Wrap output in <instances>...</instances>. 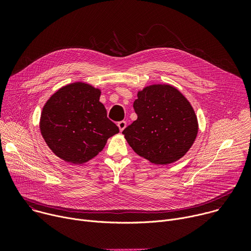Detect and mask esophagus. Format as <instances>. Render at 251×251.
I'll return each instance as SVG.
<instances>
[{
  "label": "esophagus",
  "mask_w": 251,
  "mask_h": 251,
  "mask_svg": "<svg viewBox=\"0 0 251 251\" xmlns=\"http://www.w3.org/2000/svg\"><path fill=\"white\" fill-rule=\"evenodd\" d=\"M126 125H127V123H126L125 121H120V122H118V124H117V126L119 127V130H120L121 132L126 128Z\"/></svg>",
  "instance_id": "esophagus-1"
}]
</instances>
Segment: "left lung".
Instances as JSON below:
<instances>
[{
	"label": "left lung",
	"mask_w": 251,
	"mask_h": 251,
	"mask_svg": "<svg viewBox=\"0 0 251 251\" xmlns=\"http://www.w3.org/2000/svg\"><path fill=\"white\" fill-rule=\"evenodd\" d=\"M137 96L133 107L138 118L122 132L134 152L156 165L185 156L199 130L188 99L169 84L147 86Z\"/></svg>",
	"instance_id": "8db88e82"
}]
</instances>
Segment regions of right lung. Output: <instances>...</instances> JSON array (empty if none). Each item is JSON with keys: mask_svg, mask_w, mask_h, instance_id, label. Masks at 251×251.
Returning <instances> with one entry per match:
<instances>
[{"mask_svg": "<svg viewBox=\"0 0 251 251\" xmlns=\"http://www.w3.org/2000/svg\"><path fill=\"white\" fill-rule=\"evenodd\" d=\"M100 94V89L90 84L75 82L58 89L45 104L41 133L50 149L63 161L86 163L119 132L107 118Z\"/></svg>", "mask_w": 251, "mask_h": 251, "instance_id": "add662e5", "label": "right lung"}]
</instances>
